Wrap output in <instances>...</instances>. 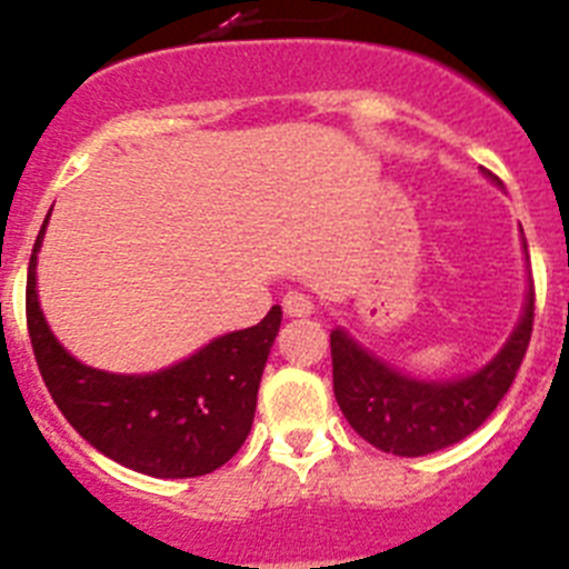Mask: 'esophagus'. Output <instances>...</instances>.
Segmentation results:
<instances>
[{"instance_id":"obj_1","label":"esophagus","mask_w":569,"mask_h":569,"mask_svg":"<svg viewBox=\"0 0 569 569\" xmlns=\"http://www.w3.org/2000/svg\"><path fill=\"white\" fill-rule=\"evenodd\" d=\"M281 308H284V316H288V319H305V316H310L316 310L310 296L305 293H288L284 301H281Z\"/></svg>"}]
</instances>
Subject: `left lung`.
<instances>
[{"label": "left lung", "instance_id": "obj_1", "mask_svg": "<svg viewBox=\"0 0 569 569\" xmlns=\"http://www.w3.org/2000/svg\"><path fill=\"white\" fill-rule=\"evenodd\" d=\"M487 179L499 182L496 176ZM525 259L527 256V241ZM532 279H527L525 310L501 350L476 373L456 379H416L361 347L347 330H330L333 393L356 433L393 456H427L467 439L499 407L519 373L532 333Z\"/></svg>", "mask_w": 569, "mask_h": 569}]
</instances>
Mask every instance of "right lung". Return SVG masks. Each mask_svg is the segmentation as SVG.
I'll list each match as a JSON object with an SVG mask.
<instances>
[{
    "mask_svg": "<svg viewBox=\"0 0 569 569\" xmlns=\"http://www.w3.org/2000/svg\"><path fill=\"white\" fill-rule=\"evenodd\" d=\"M48 219L30 256L24 305L39 373L70 427L116 465L153 479H193L233 459L253 427L279 305L253 328L219 336L156 373L97 370L59 345L39 305L37 256Z\"/></svg>",
    "mask_w": 569,
    "mask_h": 569,
    "instance_id": "right-lung-1",
    "label": "right lung"
}]
</instances>
